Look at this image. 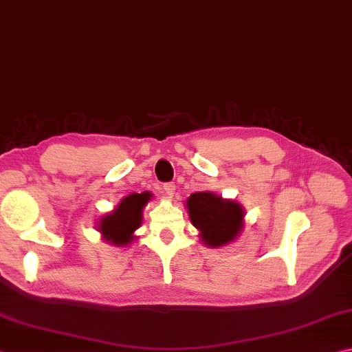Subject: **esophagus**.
<instances>
[{
    "instance_id": "obj_1",
    "label": "esophagus",
    "mask_w": 352,
    "mask_h": 352,
    "mask_svg": "<svg viewBox=\"0 0 352 352\" xmlns=\"http://www.w3.org/2000/svg\"><path fill=\"white\" fill-rule=\"evenodd\" d=\"M164 192L166 196H168V198H173L176 193V186L173 182H166V184H164Z\"/></svg>"
}]
</instances>
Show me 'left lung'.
I'll use <instances>...</instances> for the list:
<instances>
[{
  "label": "left lung",
  "instance_id": "obj_1",
  "mask_svg": "<svg viewBox=\"0 0 352 352\" xmlns=\"http://www.w3.org/2000/svg\"><path fill=\"white\" fill-rule=\"evenodd\" d=\"M190 221L207 248H224L241 235L245 210L239 202L213 192L192 193L186 202Z\"/></svg>",
  "mask_w": 352,
  "mask_h": 352
}]
</instances>
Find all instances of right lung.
<instances>
[{
  "label": "right lung",
  "mask_w": 352,
  "mask_h": 352,
  "mask_svg": "<svg viewBox=\"0 0 352 352\" xmlns=\"http://www.w3.org/2000/svg\"><path fill=\"white\" fill-rule=\"evenodd\" d=\"M153 193L142 192L131 193L122 198L114 210L103 214L97 221V230L100 232L102 239L116 248H125L131 244L135 238V230L142 226L144 208L151 201Z\"/></svg>",
  "instance_id": "1"
}]
</instances>
